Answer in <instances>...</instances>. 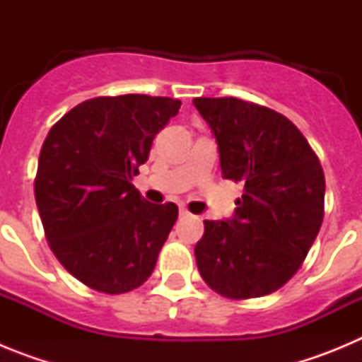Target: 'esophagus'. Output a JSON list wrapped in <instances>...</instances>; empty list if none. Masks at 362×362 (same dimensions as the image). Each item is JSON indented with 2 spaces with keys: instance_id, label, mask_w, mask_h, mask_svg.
I'll return each instance as SVG.
<instances>
[{
  "instance_id": "34e87169",
  "label": "esophagus",
  "mask_w": 362,
  "mask_h": 362,
  "mask_svg": "<svg viewBox=\"0 0 362 362\" xmlns=\"http://www.w3.org/2000/svg\"><path fill=\"white\" fill-rule=\"evenodd\" d=\"M179 216H181V217H188V216H190V212H188L187 209H179Z\"/></svg>"
}]
</instances>
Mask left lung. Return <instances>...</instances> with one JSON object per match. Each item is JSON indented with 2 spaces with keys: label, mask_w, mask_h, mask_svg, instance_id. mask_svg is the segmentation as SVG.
<instances>
[{
  "label": "left lung",
  "mask_w": 362,
  "mask_h": 362,
  "mask_svg": "<svg viewBox=\"0 0 362 362\" xmlns=\"http://www.w3.org/2000/svg\"><path fill=\"white\" fill-rule=\"evenodd\" d=\"M219 148L223 177L245 185L228 221H204L201 277L228 299L279 290L305 261L325 216V174L296 124L238 98H196Z\"/></svg>",
  "instance_id": "left-lung-1"
}]
</instances>
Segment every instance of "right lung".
Returning a JSON list of instances; mask_svg holds the SVG:
<instances>
[{
  "mask_svg": "<svg viewBox=\"0 0 362 362\" xmlns=\"http://www.w3.org/2000/svg\"><path fill=\"white\" fill-rule=\"evenodd\" d=\"M179 107V99L143 94L86 99L41 146L34 194L45 235L88 288L117 296L152 276L177 206L145 201L132 177Z\"/></svg>",
  "mask_w": 362,
  "mask_h": 362,
  "instance_id": "right-lung-1",
  "label": "right lung"
}]
</instances>
